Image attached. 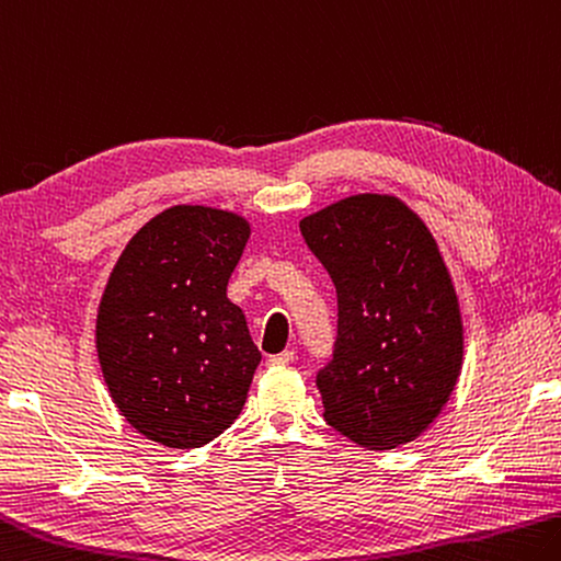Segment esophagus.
I'll return each mask as SVG.
<instances>
[{
    "label": "esophagus",
    "instance_id": "1",
    "mask_svg": "<svg viewBox=\"0 0 561 561\" xmlns=\"http://www.w3.org/2000/svg\"><path fill=\"white\" fill-rule=\"evenodd\" d=\"M294 358H297V355H294V351H284V353H277V355H270L267 363L270 365H291Z\"/></svg>",
    "mask_w": 561,
    "mask_h": 561
}]
</instances>
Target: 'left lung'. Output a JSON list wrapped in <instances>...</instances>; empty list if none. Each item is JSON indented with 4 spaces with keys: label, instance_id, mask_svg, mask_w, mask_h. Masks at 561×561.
Wrapping results in <instances>:
<instances>
[{
    "label": "left lung",
    "instance_id": "8db88e82",
    "mask_svg": "<svg viewBox=\"0 0 561 561\" xmlns=\"http://www.w3.org/2000/svg\"><path fill=\"white\" fill-rule=\"evenodd\" d=\"M339 297L333 360L316 375L323 420L373 451L420 436L463 365V319L424 220L397 196L358 193L299 222Z\"/></svg>",
    "mask_w": 561,
    "mask_h": 561
}]
</instances>
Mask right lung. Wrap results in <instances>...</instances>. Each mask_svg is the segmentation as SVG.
<instances>
[{
  "mask_svg": "<svg viewBox=\"0 0 561 561\" xmlns=\"http://www.w3.org/2000/svg\"><path fill=\"white\" fill-rule=\"evenodd\" d=\"M250 240L238 213L171 206L112 267L95 348L112 402L169 449H198L238 420L262 355L228 279Z\"/></svg>",
  "mask_w": 561,
  "mask_h": 561,
  "instance_id": "right-lung-1",
  "label": "right lung"
}]
</instances>
